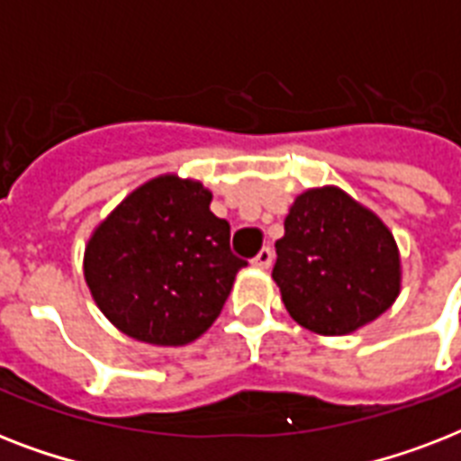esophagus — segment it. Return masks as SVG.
<instances>
[{"label":"esophagus","instance_id":"1","mask_svg":"<svg viewBox=\"0 0 461 461\" xmlns=\"http://www.w3.org/2000/svg\"><path fill=\"white\" fill-rule=\"evenodd\" d=\"M253 266L263 267V270H267V267L273 266V249H270V246H266V249H260L258 256L253 258Z\"/></svg>","mask_w":461,"mask_h":461}]
</instances>
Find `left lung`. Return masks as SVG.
<instances>
[{
    "instance_id": "8db88e82",
    "label": "left lung",
    "mask_w": 461,
    "mask_h": 461,
    "mask_svg": "<svg viewBox=\"0 0 461 461\" xmlns=\"http://www.w3.org/2000/svg\"><path fill=\"white\" fill-rule=\"evenodd\" d=\"M273 280L289 315L318 335H349L400 294V251L383 220L342 188L296 195L275 244Z\"/></svg>"
}]
</instances>
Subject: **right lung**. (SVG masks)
I'll list each match as a JSON object with an SVG mask.
<instances>
[{
  "label": "right lung",
  "instance_id": "obj_1",
  "mask_svg": "<svg viewBox=\"0 0 461 461\" xmlns=\"http://www.w3.org/2000/svg\"><path fill=\"white\" fill-rule=\"evenodd\" d=\"M210 201L201 181L165 174L126 195L93 231L83 275L124 335L181 347L217 321L246 260L231 253L230 222L210 212Z\"/></svg>",
  "mask_w": 461,
  "mask_h": 461
}]
</instances>
